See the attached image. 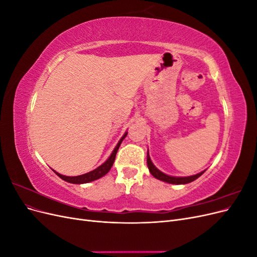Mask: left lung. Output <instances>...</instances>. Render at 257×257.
I'll list each match as a JSON object with an SVG mask.
<instances>
[{
    "mask_svg": "<svg viewBox=\"0 0 257 257\" xmlns=\"http://www.w3.org/2000/svg\"><path fill=\"white\" fill-rule=\"evenodd\" d=\"M147 164H148V168H149V172L151 173V175L154 177L159 179V180L161 181H164V182H167V183H172V184H186V183H190L194 180H196L197 178H199L201 175H203L205 173L201 172L199 174H196V175H193V176H189V177H173V176H168L164 173H162L161 170H159L157 167H155L153 165V163L151 162V159L149 157V151H148V154H147Z\"/></svg>",
    "mask_w": 257,
    "mask_h": 257,
    "instance_id": "8db88e82",
    "label": "left lung"
}]
</instances>
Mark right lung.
I'll use <instances>...</instances> for the list:
<instances>
[{"instance_id":"1","label":"right lung","mask_w":257,"mask_h":257,"mask_svg":"<svg viewBox=\"0 0 257 257\" xmlns=\"http://www.w3.org/2000/svg\"><path fill=\"white\" fill-rule=\"evenodd\" d=\"M127 135V132L125 134H124L122 136V138L119 141L118 145L115 146V148L113 149L112 153L110 154V157L108 158V160L103 163L102 165L98 166L97 168H95L94 170H92V172L90 173H87V174H83V175H80V176H75V177H67V176H63L61 175L59 173H57L56 170H53L54 174H57L61 179H63L64 181L66 182H69V183H74V184H81V183H88V182H91V181H94V180H97V179L102 178L103 176H105L108 172H109L110 168L112 167L113 165V162H114V159H115V154L116 152H118L119 150V147L121 145V143L123 142V139L126 137Z\"/></svg>"}]
</instances>
